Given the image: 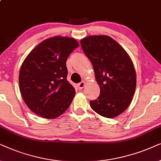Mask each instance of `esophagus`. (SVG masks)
<instances>
[{
	"mask_svg": "<svg viewBox=\"0 0 161 161\" xmlns=\"http://www.w3.org/2000/svg\"><path fill=\"white\" fill-rule=\"evenodd\" d=\"M85 85H86V83H85V82H82L79 83V84H78V87H79V90L82 89L83 87H84L85 86Z\"/></svg>",
	"mask_w": 161,
	"mask_h": 161,
	"instance_id": "1",
	"label": "esophagus"
}]
</instances>
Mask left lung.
<instances>
[{
	"instance_id": "1",
	"label": "left lung",
	"mask_w": 161,
	"mask_h": 161,
	"mask_svg": "<svg viewBox=\"0 0 161 161\" xmlns=\"http://www.w3.org/2000/svg\"><path fill=\"white\" fill-rule=\"evenodd\" d=\"M80 42L100 87L97 99L90 102L91 108L103 117H116L130 106L136 91V73L132 59L108 35L87 36Z\"/></svg>"
}]
</instances>
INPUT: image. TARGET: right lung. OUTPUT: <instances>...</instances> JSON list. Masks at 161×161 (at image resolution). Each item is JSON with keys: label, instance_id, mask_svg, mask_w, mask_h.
I'll return each mask as SVG.
<instances>
[{"label": "right lung", "instance_id": "1", "mask_svg": "<svg viewBox=\"0 0 161 161\" xmlns=\"http://www.w3.org/2000/svg\"><path fill=\"white\" fill-rule=\"evenodd\" d=\"M79 46L74 38L55 36L42 41L25 57L19 87L25 104L35 114L53 119L69 108L76 93L67 80L66 61Z\"/></svg>", "mask_w": 161, "mask_h": 161}]
</instances>
